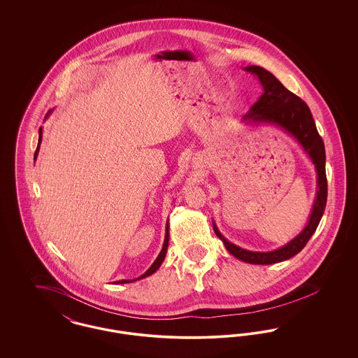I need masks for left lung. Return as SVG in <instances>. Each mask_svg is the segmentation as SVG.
Listing matches in <instances>:
<instances>
[{
  "mask_svg": "<svg viewBox=\"0 0 358 358\" xmlns=\"http://www.w3.org/2000/svg\"><path fill=\"white\" fill-rule=\"evenodd\" d=\"M245 71L257 76L259 82L263 85V94L259 98V101L250 108L248 114L244 115V120H250L251 123L275 124L286 133H289V136H294L311 158L318 176L317 199L313 205V210L306 227L296 238H292L286 245L275 251L255 252L240 248L224 238L220 231L217 229L216 224H213V231L217 235V238L224 243L228 252L238 257V260L251 264H273L287 260L289 257L296 255L298 252H301L322 219L327 200V180L324 171L326 154L324 141L318 134L315 122L313 120L311 111L306 103L289 91L267 69L257 66H250L245 67Z\"/></svg>",
  "mask_w": 358,
  "mask_h": 358,
  "instance_id": "1",
  "label": "left lung"
}]
</instances>
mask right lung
<instances>
[{
    "label": "right lung",
    "instance_id": "add662e5",
    "mask_svg": "<svg viewBox=\"0 0 358 358\" xmlns=\"http://www.w3.org/2000/svg\"><path fill=\"white\" fill-rule=\"evenodd\" d=\"M51 113V110L48 111V114ZM47 114V115H48ZM47 118V117H45ZM41 134H43V129L40 127V130H38V143H37V149H36V152H34V159H36V157H37V153H38V149H40V143H41ZM168 244H169V228H168V225H166V235H165V241H164V245H162V250H161V252H159V255L157 256V259L154 260L153 264L150 266V268L146 271V273H143V275H141L139 278H136V279H133V280H118L117 283H130V282H136L138 279H142V278H146V276H149V275H152V273H155L158 268H159V266L162 264V262H164V259H165V256H166V251H168Z\"/></svg>",
    "mask_w": 358,
    "mask_h": 358
}]
</instances>
